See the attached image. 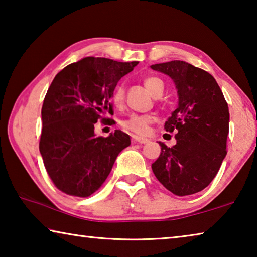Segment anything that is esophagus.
Here are the masks:
<instances>
[{"label":"esophagus","mask_w":257,"mask_h":257,"mask_svg":"<svg viewBox=\"0 0 257 257\" xmlns=\"http://www.w3.org/2000/svg\"><path fill=\"white\" fill-rule=\"evenodd\" d=\"M132 139H133L134 143H141V144H145V143L149 142V139H147V138L137 136V135H133Z\"/></svg>","instance_id":"1"}]
</instances>
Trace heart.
<instances>
[{
    "mask_svg": "<svg viewBox=\"0 0 257 257\" xmlns=\"http://www.w3.org/2000/svg\"><path fill=\"white\" fill-rule=\"evenodd\" d=\"M144 85L150 92L156 96L161 93H163L164 85L163 81L158 77H147L144 80ZM124 98V92L123 87L118 86L112 95V102L114 105L120 106L123 102ZM154 118L149 114H132L129 116L128 120L124 121V128H127L130 132H134L136 134H146L149 132L151 123H153Z\"/></svg>",
    "mask_w": 257,
    "mask_h": 257,
    "instance_id": "b5f03b06",
    "label": "heart"
}]
</instances>
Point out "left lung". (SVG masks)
<instances>
[{"label":"left lung","instance_id":"8db88e82","mask_svg":"<svg viewBox=\"0 0 257 257\" xmlns=\"http://www.w3.org/2000/svg\"><path fill=\"white\" fill-rule=\"evenodd\" d=\"M175 82L178 106L164 129L176 133V145L162 142L152 164L155 177L178 196L203 190L214 179L227 155L229 107L214 77L185 61L152 64Z\"/></svg>","mask_w":257,"mask_h":257}]
</instances>
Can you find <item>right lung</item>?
<instances>
[{"instance_id":"obj_1","label":"right lung","mask_w":257,"mask_h":257,"mask_svg":"<svg viewBox=\"0 0 257 257\" xmlns=\"http://www.w3.org/2000/svg\"><path fill=\"white\" fill-rule=\"evenodd\" d=\"M138 64L87 56L62 69L52 81L42 107L40 152L47 173L63 193L88 197L110 175L130 137L115 130L97 137L94 125L113 114L118 81Z\"/></svg>"}]
</instances>
